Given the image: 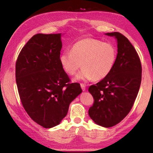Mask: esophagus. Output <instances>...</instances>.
<instances>
[{
  "instance_id": "obj_1",
  "label": "esophagus",
  "mask_w": 153,
  "mask_h": 153,
  "mask_svg": "<svg viewBox=\"0 0 153 153\" xmlns=\"http://www.w3.org/2000/svg\"><path fill=\"white\" fill-rule=\"evenodd\" d=\"M80 86H81V88L83 91H85V90H86V85L84 84H80Z\"/></svg>"
}]
</instances>
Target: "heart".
Returning <instances> with one entry per match:
<instances>
[{"label":"heart","instance_id":"heart-1","mask_svg":"<svg viewBox=\"0 0 153 153\" xmlns=\"http://www.w3.org/2000/svg\"><path fill=\"white\" fill-rule=\"evenodd\" d=\"M117 58V48L111 43L85 38L75 42L70 52L62 53L60 62L69 76L76 74L82 65L83 69L77 79L100 80L112 71Z\"/></svg>","mask_w":153,"mask_h":153}]
</instances>
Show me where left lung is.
Returning <instances> with one entry per match:
<instances>
[{
    "instance_id": "obj_1",
    "label": "left lung",
    "mask_w": 153,
    "mask_h": 153,
    "mask_svg": "<svg viewBox=\"0 0 153 153\" xmlns=\"http://www.w3.org/2000/svg\"><path fill=\"white\" fill-rule=\"evenodd\" d=\"M106 34L117 40V58L110 74L89 87L94 102L88 114L98 125L111 128L121 122L133 107L141 84L142 65L126 36L120 32Z\"/></svg>"
}]
</instances>
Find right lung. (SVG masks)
I'll return each instance as SVG.
<instances>
[{"mask_svg": "<svg viewBox=\"0 0 153 153\" xmlns=\"http://www.w3.org/2000/svg\"><path fill=\"white\" fill-rule=\"evenodd\" d=\"M61 33L33 36L22 48L15 64V77L23 107L45 128L57 126L70 103L82 90L71 83L61 66Z\"/></svg>", "mask_w": 153, "mask_h": 153, "instance_id": "right-lung-1", "label": "right lung"}]
</instances>
